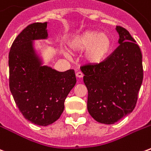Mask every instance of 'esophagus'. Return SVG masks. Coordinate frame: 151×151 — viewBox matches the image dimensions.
Segmentation results:
<instances>
[{
  "label": "esophagus",
  "mask_w": 151,
  "mask_h": 151,
  "mask_svg": "<svg viewBox=\"0 0 151 151\" xmlns=\"http://www.w3.org/2000/svg\"><path fill=\"white\" fill-rule=\"evenodd\" d=\"M76 76L78 77V78H82L83 77V73L82 72H77L76 73Z\"/></svg>",
  "instance_id": "obj_1"
}]
</instances>
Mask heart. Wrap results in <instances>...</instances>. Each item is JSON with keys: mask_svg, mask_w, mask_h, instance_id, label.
Returning a JSON list of instances; mask_svg holds the SVG:
<instances>
[{"mask_svg": "<svg viewBox=\"0 0 151 151\" xmlns=\"http://www.w3.org/2000/svg\"><path fill=\"white\" fill-rule=\"evenodd\" d=\"M73 48L83 51L86 50V60L89 62L98 64L105 59L111 48V40L105 33L89 31L77 37L73 42Z\"/></svg>", "mask_w": 151, "mask_h": 151, "instance_id": "b5f03b06", "label": "heart"}]
</instances>
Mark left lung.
I'll list each match as a JSON object with an SVG mask.
<instances>
[{
	"instance_id": "1",
	"label": "left lung",
	"mask_w": 151,
	"mask_h": 151,
	"mask_svg": "<svg viewBox=\"0 0 151 151\" xmlns=\"http://www.w3.org/2000/svg\"><path fill=\"white\" fill-rule=\"evenodd\" d=\"M120 45L99 64L81 66L88 91L87 109L99 123L111 124L132 112L143 80L142 55L125 28L116 26Z\"/></svg>"
}]
</instances>
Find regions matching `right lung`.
Returning <instances> with one entry per match:
<instances>
[{"label":"right lung","instance_id":"1","mask_svg":"<svg viewBox=\"0 0 151 151\" xmlns=\"http://www.w3.org/2000/svg\"><path fill=\"white\" fill-rule=\"evenodd\" d=\"M47 22L28 25L9 53V83L15 104L27 120L41 126L59 119L66 97L77 82L73 69L58 72L41 65L32 41L47 37Z\"/></svg>","mask_w":151,"mask_h":151}]
</instances>
